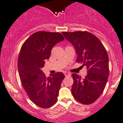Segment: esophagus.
I'll return each mask as SVG.
<instances>
[{"label":"esophagus","mask_w":123,"mask_h":123,"mask_svg":"<svg viewBox=\"0 0 123 123\" xmlns=\"http://www.w3.org/2000/svg\"><path fill=\"white\" fill-rule=\"evenodd\" d=\"M64 75H65V77H68V76H70L71 75L70 73H69V72H64Z\"/></svg>","instance_id":"esophagus-1"}]
</instances>
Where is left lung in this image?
Masks as SVG:
<instances>
[{
    "label": "left lung",
    "instance_id": "left-lung-1",
    "mask_svg": "<svg viewBox=\"0 0 123 123\" xmlns=\"http://www.w3.org/2000/svg\"><path fill=\"white\" fill-rule=\"evenodd\" d=\"M71 42L77 54L76 62L87 69L84 79L72 74L74 84L71 92L75 99L84 104H91L101 95L108 75V56L104 45L95 35L88 32H62Z\"/></svg>",
    "mask_w": 123,
    "mask_h": 123
}]
</instances>
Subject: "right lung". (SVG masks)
I'll return each mask as SVG.
<instances>
[{
	"label": "right lung",
	"instance_id": "obj_1",
	"mask_svg": "<svg viewBox=\"0 0 123 123\" xmlns=\"http://www.w3.org/2000/svg\"><path fill=\"white\" fill-rule=\"evenodd\" d=\"M64 40L58 32L39 31L26 40L19 52L18 67L23 87L31 100L41 108H49L58 100L65 75L59 72L46 78L42 68L52 48Z\"/></svg>",
	"mask_w": 123,
	"mask_h": 123
}]
</instances>
